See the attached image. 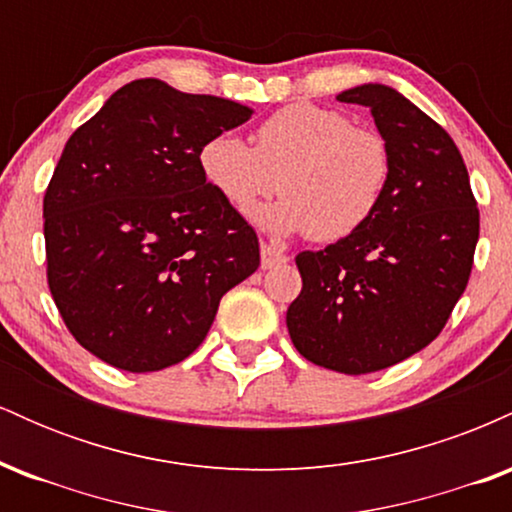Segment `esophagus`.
<instances>
[{"label":"esophagus","mask_w":512,"mask_h":512,"mask_svg":"<svg viewBox=\"0 0 512 512\" xmlns=\"http://www.w3.org/2000/svg\"><path fill=\"white\" fill-rule=\"evenodd\" d=\"M260 255H262V269H272V267H279V264H284L289 257L284 255L279 248H274V245L269 243H262L260 248Z\"/></svg>","instance_id":"1"}]
</instances>
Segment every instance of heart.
Returning a JSON list of instances; mask_svg holds the SVG:
<instances>
[{
    "label": "heart",
    "mask_w": 512,
    "mask_h": 512,
    "mask_svg": "<svg viewBox=\"0 0 512 512\" xmlns=\"http://www.w3.org/2000/svg\"><path fill=\"white\" fill-rule=\"evenodd\" d=\"M252 139L248 146L236 134H214L199 149V170L238 214L279 187L284 197L257 214L272 231H308L317 243H337L361 231L383 204L392 180L390 144L339 110L291 103L260 122Z\"/></svg>",
    "instance_id": "obj_1"
}]
</instances>
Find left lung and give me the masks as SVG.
<instances>
[{"label":"left lung","mask_w":512,"mask_h":512,"mask_svg":"<svg viewBox=\"0 0 512 512\" xmlns=\"http://www.w3.org/2000/svg\"><path fill=\"white\" fill-rule=\"evenodd\" d=\"M337 101L370 108L392 151L387 195L361 231L296 257L303 289L286 310L298 354L346 375L395 366L438 337L467 289L479 209L450 134L395 88Z\"/></svg>","instance_id":"obj_1"}]
</instances>
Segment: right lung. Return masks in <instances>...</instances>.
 Here are the masks:
<instances>
[{"mask_svg": "<svg viewBox=\"0 0 512 512\" xmlns=\"http://www.w3.org/2000/svg\"><path fill=\"white\" fill-rule=\"evenodd\" d=\"M245 105L137 79L69 137L45 190L48 286L72 337L110 366H175L226 291L260 267L255 228L199 170Z\"/></svg>", "mask_w": 512, "mask_h": 512, "instance_id": "1", "label": "right lung"}]
</instances>
